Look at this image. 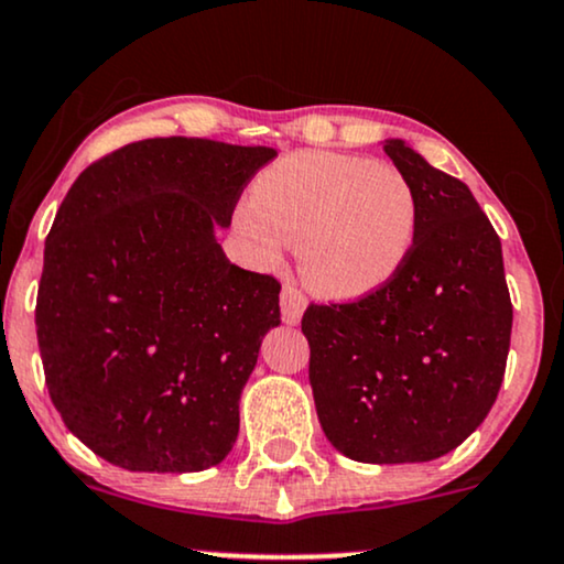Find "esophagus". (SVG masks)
Returning a JSON list of instances; mask_svg holds the SVG:
<instances>
[{
	"instance_id": "obj_1",
	"label": "esophagus",
	"mask_w": 564,
	"mask_h": 564,
	"mask_svg": "<svg viewBox=\"0 0 564 564\" xmlns=\"http://www.w3.org/2000/svg\"><path fill=\"white\" fill-rule=\"evenodd\" d=\"M304 310H306V299L302 296V291H296L294 286H283V291H281L283 323L299 325V323H302Z\"/></svg>"
}]
</instances>
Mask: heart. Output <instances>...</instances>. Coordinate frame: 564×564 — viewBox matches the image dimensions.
Here are the masks:
<instances>
[{"label":"heart","mask_w":564,"mask_h":564,"mask_svg":"<svg viewBox=\"0 0 564 564\" xmlns=\"http://www.w3.org/2000/svg\"><path fill=\"white\" fill-rule=\"evenodd\" d=\"M239 229L265 262L299 245L317 296L356 302L401 273L419 234V199L401 169L340 153H294L262 171Z\"/></svg>","instance_id":"obj_1"}]
</instances>
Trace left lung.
Wrapping results in <instances>:
<instances>
[{
  "mask_svg": "<svg viewBox=\"0 0 564 564\" xmlns=\"http://www.w3.org/2000/svg\"><path fill=\"white\" fill-rule=\"evenodd\" d=\"M384 153L413 184L419 234L388 286L312 304L310 384L325 437L359 463H426L476 432L500 393L512 304L502 245L460 180L405 140Z\"/></svg>",
  "mask_w": 564,
  "mask_h": 564,
  "instance_id": "left-lung-1",
  "label": "left lung"
}]
</instances>
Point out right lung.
<instances>
[{
  "instance_id": "add662e5",
  "label": "right lung",
  "mask_w": 564,
  "mask_h": 564,
  "mask_svg": "<svg viewBox=\"0 0 564 564\" xmlns=\"http://www.w3.org/2000/svg\"><path fill=\"white\" fill-rule=\"evenodd\" d=\"M265 145L153 138L77 176L44 249L35 335L62 422L113 466L192 474L239 434V398L281 325L273 275L218 245Z\"/></svg>"
}]
</instances>
